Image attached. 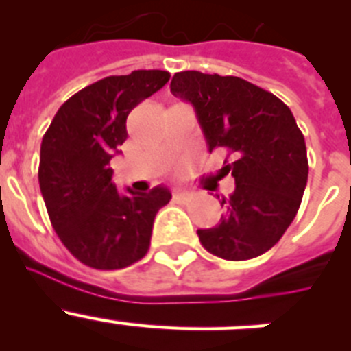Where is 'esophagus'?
Masks as SVG:
<instances>
[{
	"mask_svg": "<svg viewBox=\"0 0 351 351\" xmlns=\"http://www.w3.org/2000/svg\"><path fill=\"white\" fill-rule=\"evenodd\" d=\"M173 198H175L176 202H186L190 198V192H186V190H175V193H173Z\"/></svg>",
	"mask_w": 351,
	"mask_h": 351,
	"instance_id": "1",
	"label": "esophagus"
}]
</instances>
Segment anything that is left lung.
Masks as SVG:
<instances>
[{"mask_svg": "<svg viewBox=\"0 0 351 351\" xmlns=\"http://www.w3.org/2000/svg\"><path fill=\"white\" fill-rule=\"evenodd\" d=\"M169 88L193 105L208 151L222 147L232 156L226 169L236 189L221 198V222L197 231L202 246L231 261L267 253L292 224L309 173L292 112L274 93L236 76L182 71Z\"/></svg>", "mask_w": 351, "mask_h": 351, "instance_id": "1", "label": "left lung"}]
</instances>
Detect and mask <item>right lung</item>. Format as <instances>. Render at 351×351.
<instances>
[{"label": "right lung", "mask_w": 351, "mask_h": 351, "mask_svg": "<svg viewBox=\"0 0 351 351\" xmlns=\"http://www.w3.org/2000/svg\"><path fill=\"white\" fill-rule=\"evenodd\" d=\"M168 81L159 69L104 77L64 101L44 134L38 183L49 219L86 267L120 270L146 256L156 214L171 200L166 186L122 195L110 168L129 113Z\"/></svg>", "instance_id": "obj_1"}]
</instances>
